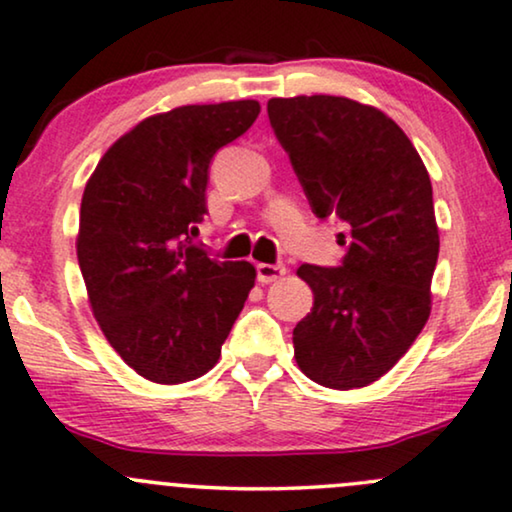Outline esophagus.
Returning a JSON list of instances; mask_svg holds the SVG:
<instances>
[{"instance_id": "esophagus-1", "label": "esophagus", "mask_w": 512, "mask_h": 512, "mask_svg": "<svg viewBox=\"0 0 512 512\" xmlns=\"http://www.w3.org/2000/svg\"><path fill=\"white\" fill-rule=\"evenodd\" d=\"M286 274V264H257V281L271 283Z\"/></svg>"}]
</instances>
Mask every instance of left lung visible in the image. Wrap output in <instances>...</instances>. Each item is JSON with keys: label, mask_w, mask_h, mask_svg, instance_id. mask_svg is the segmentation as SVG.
<instances>
[{"label": "left lung", "mask_w": 512, "mask_h": 512, "mask_svg": "<svg viewBox=\"0 0 512 512\" xmlns=\"http://www.w3.org/2000/svg\"><path fill=\"white\" fill-rule=\"evenodd\" d=\"M319 219L345 226L338 267L302 264L314 307L293 331L295 359L333 390L371 385L413 345L430 316L439 231L430 174L397 122L345 96L267 103Z\"/></svg>", "instance_id": "8db88e82"}]
</instances>
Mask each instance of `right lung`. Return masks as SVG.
<instances>
[{
  "instance_id": "add662e5",
  "label": "right lung",
  "mask_w": 512,
  "mask_h": 512,
  "mask_svg": "<svg viewBox=\"0 0 512 512\" xmlns=\"http://www.w3.org/2000/svg\"><path fill=\"white\" fill-rule=\"evenodd\" d=\"M257 115V101L153 115L108 148L84 186L77 260L94 319L153 383L208 373L255 286L250 262H219L191 234L208 212L212 158Z\"/></svg>"
}]
</instances>
